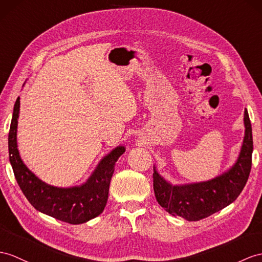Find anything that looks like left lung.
<instances>
[{
  "mask_svg": "<svg viewBox=\"0 0 262 262\" xmlns=\"http://www.w3.org/2000/svg\"><path fill=\"white\" fill-rule=\"evenodd\" d=\"M245 138L237 161L228 171L211 180L171 184L153 167V190L159 205L172 215L188 221L205 219L232 203L244 190L252 163V129L245 110Z\"/></svg>",
  "mask_w": 262,
  "mask_h": 262,
  "instance_id": "8db88e82",
  "label": "left lung"
}]
</instances>
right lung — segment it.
Masks as SVG:
<instances>
[{
	"label": "right lung",
	"mask_w": 262,
	"mask_h": 262,
	"mask_svg": "<svg viewBox=\"0 0 262 262\" xmlns=\"http://www.w3.org/2000/svg\"><path fill=\"white\" fill-rule=\"evenodd\" d=\"M20 97L16 99L9 132V156L15 179L23 194L37 211L71 225H80L103 212L109 196L114 165L123 155V145L117 146L97 165L85 183L78 187L57 188L40 180L24 164L17 150L16 131Z\"/></svg>",
	"instance_id": "right-lung-1"
}]
</instances>
